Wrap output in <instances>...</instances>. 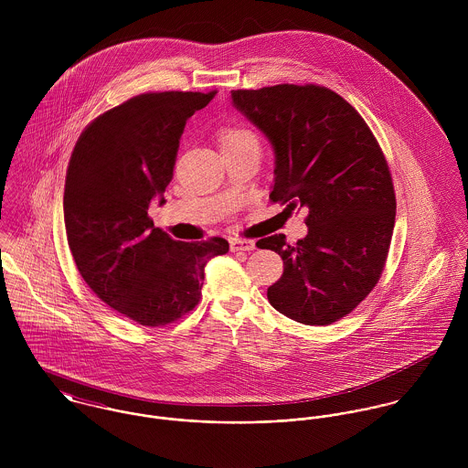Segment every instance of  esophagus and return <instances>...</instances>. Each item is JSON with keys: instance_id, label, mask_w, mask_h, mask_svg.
<instances>
[{"instance_id": "34e87169", "label": "esophagus", "mask_w": 468, "mask_h": 468, "mask_svg": "<svg viewBox=\"0 0 468 468\" xmlns=\"http://www.w3.org/2000/svg\"><path fill=\"white\" fill-rule=\"evenodd\" d=\"M256 249V243L252 239H241V238H232L230 239V250L232 252H250Z\"/></svg>"}]
</instances>
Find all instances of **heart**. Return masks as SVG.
Returning a JSON list of instances; mask_svg holds the SVG:
<instances>
[{
    "mask_svg": "<svg viewBox=\"0 0 468 468\" xmlns=\"http://www.w3.org/2000/svg\"><path fill=\"white\" fill-rule=\"evenodd\" d=\"M252 138H256V136L250 133L249 130L238 128V126H227V128L219 130V133H218L219 147L234 145V144H239V142H245V140H252Z\"/></svg>",
    "mask_w": 468,
    "mask_h": 468,
    "instance_id": "heart-1",
    "label": "heart"
}]
</instances>
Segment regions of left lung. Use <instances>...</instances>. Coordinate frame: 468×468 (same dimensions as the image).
<instances>
[{
	"mask_svg": "<svg viewBox=\"0 0 468 468\" xmlns=\"http://www.w3.org/2000/svg\"><path fill=\"white\" fill-rule=\"evenodd\" d=\"M234 106L273 145V203L306 210V238L282 234L260 249L282 260L268 288L282 315L328 326L351 314L377 286L391 247L397 197L386 154L360 113L319 84L234 90Z\"/></svg>",
	"mask_w": 468,
	"mask_h": 468,
	"instance_id": "left-lung-1",
	"label": "left lung"
}]
</instances>
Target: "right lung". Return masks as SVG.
Returning a JSON list of instances; mask_svg holds the SVG:
<instances>
[{
	"instance_id": "add662e5",
	"label": "right lung",
	"mask_w": 468,
	"mask_h": 468,
	"mask_svg": "<svg viewBox=\"0 0 468 468\" xmlns=\"http://www.w3.org/2000/svg\"><path fill=\"white\" fill-rule=\"evenodd\" d=\"M214 95L140 93L93 119L69 156L63 203L73 261L101 301L142 326L195 310L205 263L229 252L223 238L176 241L147 216L173 180L187 121Z\"/></svg>"
}]
</instances>
